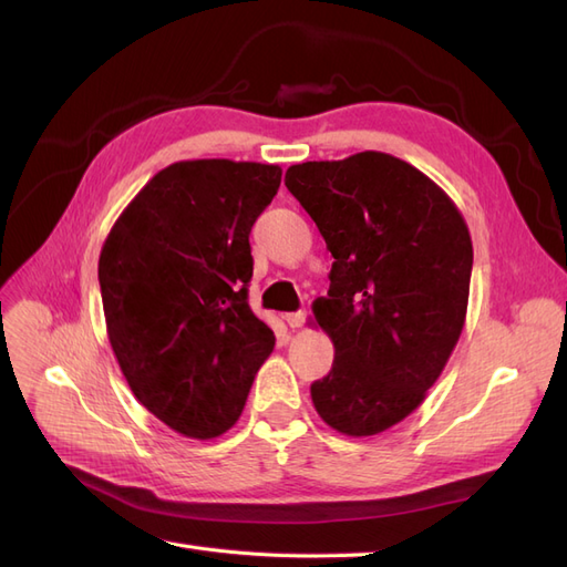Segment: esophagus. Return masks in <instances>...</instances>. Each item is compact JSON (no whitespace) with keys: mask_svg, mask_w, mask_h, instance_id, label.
<instances>
[{"mask_svg":"<svg viewBox=\"0 0 567 567\" xmlns=\"http://www.w3.org/2000/svg\"><path fill=\"white\" fill-rule=\"evenodd\" d=\"M305 319H307V312H305V310H300V312H288V315H284V321L290 326V329H300V326L305 323Z\"/></svg>","mask_w":567,"mask_h":567,"instance_id":"1","label":"esophagus"}]
</instances>
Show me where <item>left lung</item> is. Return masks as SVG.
<instances>
[{
  "label": "left lung",
  "instance_id": "8db88e82",
  "mask_svg": "<svg viewBox=\"0 0 567 567\" xmlns=\"http://www.w3.org/2000/svg\"><path fill=\"white\" fill-rule=\"evenodd\" d=\"M286 186L333 255L329 298L312 302L336 348L310 388L315 409L342 435H379L421 406L466 323V219L431 177L381 151L290 165Z\"/></svg>",
  "mask_w": 567,
  "mask_h": 567
}]
</instances>
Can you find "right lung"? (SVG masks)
I'll use <instances>...</instances> for the list:
<instances>
[{"label":"right lung","mask_w":567,"mask_h":567,"mask_svg":"<svg viewBox=\"0 0 567 567\" xmlns=\"http://www.w3.org/2000/svg\"><path fill=\"white\" fill-rule=\"evenodd\" d=\"M281 167L200 158L153 175L99 255L106 331L134 398L175 433L213 440L241 416L274 333L248 305V234Z\"/></svg>","instance_id":"1"}]
</instances>
